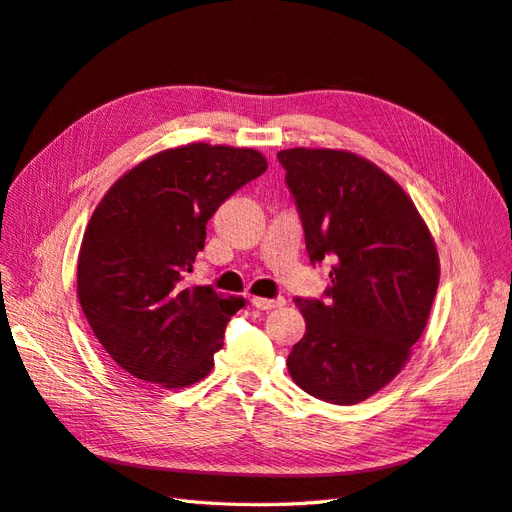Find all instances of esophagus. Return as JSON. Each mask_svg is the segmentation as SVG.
<instances>
[{
    "instance_id": "esophagus-1",
    "label": "esophagus",
    "mask_w": 512,
    "mask_h": 512,
    "mask_svg": "<svg viewBox=\"0 0 512 512\" xmlns=\"http://www.w3.org/2000/svg\"><path fill=\"white\" fill-rule=\"evenodd\" d=\"M252 303H254V307H258V309H275V307H282V305H286V299L284 297H277V299H265V297H254L252 299Z\"/></svg>"
}]
</instances>
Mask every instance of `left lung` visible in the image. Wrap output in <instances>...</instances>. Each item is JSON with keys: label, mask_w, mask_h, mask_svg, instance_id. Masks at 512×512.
I'll list each match as a JSON object with an SVG mask.
<instances>
[{"label": "left lung", "mask_w": 512, "mask_h": 512, "mask_svg": "<svg viewBox=\"0 0 512 512\" xmlns=\"http://www.w3.org/2000/svg\"><path fill=\"white\" fill-rule=\"evenodd\" d=\"M312 265L331 258L329 301L297 299L305 335L288 354L301 389L365 401L406 367L440 282L431 232L401 185L352 151L284 149Z\"/></svg>", "instance_id": "left-lung-1"}]
</instances>
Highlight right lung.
Instances as JSON below:
<instances>
[{
	"label": "right lung",
	"mask_w": 512,
	"mask_h": 512,
	"mask_svg": "<svg viewBox=\"0 0 512 512\" xmlns=\"http://www.w3.org/2000/svg\"><path fill=\"white\" fill-rule=\"evenodd\" d=\"M267 170L256 149L190 143L119 177L83 235L76 294L104 352L130 376L181 389L203 380L245 305L190 284L207 222Z\"/></svg>",
	"instance_id": "add662e5"
}]
</instances>
